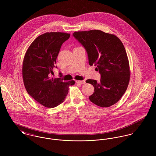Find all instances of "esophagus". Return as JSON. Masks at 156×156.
I'll list each match as a JSON object with an SVG mask.
<instances>
[{
    "label": "esophagus",
    "mask_w": 156,
    "mask_h": 156,
    "mask_svg": "<svg viewBox=\"0 0 156 156\" xmlns=\"http://www.w3.org/2000/svg\"><path fill=\"white\" fill-rule=\"evenodd\" d=\"M76 82L77 83H79V84H85V80H76Z\"/></svg>",
    "instance_id": "1"
}]
</instances>
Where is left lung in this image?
<instances>
[{"label": "left lung", "instance_id": "left-lung-1", "mask_svg": "<svg viewBox=\"0 0 156 156\" xmlns=\"http://www.w3.org/2000/svg\"><path fill=\"white\" fill-rule=\"evenodd\" d=\"M73 36L85 48L89 66H96L95 70L101 74L100 82L93 79L86 81L94 87L90 101L101 108L115 105L126 91L130 77L122 43L116 35L100 30L75 32Z\"/></svg>", "mask_w": 156, "mask_h": 156}]
</instances>
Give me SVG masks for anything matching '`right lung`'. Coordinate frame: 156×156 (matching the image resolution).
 <instances>
[{"label":"right lung","mask_w":156,"mask_h":156,"mask_svg":"<svg viewBox=\"0 0 156 156\" xmlns=\"http://www.w3.org/2000/svg\"><path fill=\"white\" fill-rule=\"evenodd\" d=\"M69 37V34L65 32H46L35 39L24 57L22 76L25 88L46 108H55L62 103L69 87L75 84L74 80L63 82L60 78L50 77L61 47Z\"/></svg>","instance_id":"1"}]
</instances>
